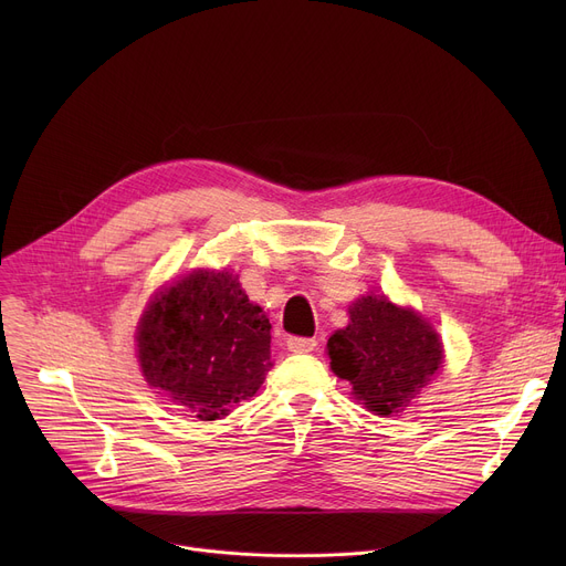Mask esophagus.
Listing matches in <instances>:
<instances>
[{
	"instance_id": "esophagus-1",
	"label": "esophagus",
	"mask_w": 566,
	"mask_h": 566,
	"mask_svg": "<svg viewBox=\"0 0 566 566\" xmlns=\"http://www.w3.org/2000/svg\"><path fill=\"white\" fill-rule=\"evenodd\" d=\"M286 346L293 353H310V350L316 348V339H312V337H289Z\"/></svg>"
}]
</instances>
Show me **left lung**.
<instances>
[{
  "label": "left lung",
  "mask_w": 566,
  "mask_h": 566,
  "mask_svg": "<svg viewBox=\"0 0 566 566\" xmlns=\"http://www.w3.org/2000/svg\"><path fill=\"white\" fill-rule=\"evenodd\" d=\"M350 323L328 339L333 371L376 415L401 412L442 367V342L418 312L385 295H363Z\"/></svg>",
  "instance_id": "1"
}]
</instances>
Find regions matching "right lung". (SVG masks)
Listing matches in <instances>:
<instances>
[{
    "instance_id": "obj_1",
    "label": "right lung",
    "mask_w": 566,
    "mask_h": 566,
    "mask_svg": "<svg viewBox=\"0 0 566 566\" xmlns=\"http://www.w3.org/2000/svg\"><path fill=\"white\" fill-rule=\"evenodd\" d=\"M137 358L151 388L211 422L261 388L273 367L271 323L238 275L192 271L148 303Z\"/></svg>"
}]
</instances>
